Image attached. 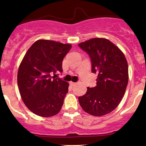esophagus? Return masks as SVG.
<instances>
[{"instance_id":"esophagus-1","label":"esophagus","mask_w":146,"mask_h":146,"mask_svg":"<svg viewBox=\"0 0 146 146\" xmlns=\"http://www.w3.org/2000/svg\"><path fill=\"white\" fill-rule=\"evenodd\" d=\"M70 84L72 85V86H74V85H76L77 83H76V82H70Z\"/></svg>"}]
</instances>
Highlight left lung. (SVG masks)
Wrapping results in <instances>:
<instances>
[{
  "label": "left lung",
  "mask_w": 146,
  "mask_h": 146,
  "mask_svg": "<svg viewBox=\"0 0 146 146\" xmlns=\"http://www.w3.org/2000/svg\"><path fill=\"white\" fill-rule=\"evenodd\" d=\"M88 53L92 72L98 74L97 85L88 88L78 98L85 112L95 117L112 111L121 101L129 81V69L123 53L104 38H93L78 44Z\"/></svg>",
  "instance_id": "8db88e82"
}]
</instances>
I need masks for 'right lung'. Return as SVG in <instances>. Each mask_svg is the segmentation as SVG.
<instances>
[{
	"label": "right lung",
	"mask_w": 146,
	"mask_h": 146,
	"mask_svg": "<svg viewBox=\"0 0 146 146\" xmlns=\"http://www.w3.org/2000/svg\"><path fill=\"white\" fill-rule=\"evenodd\" d=\"M70 44L39 39L27 50L17 72V85L23 101L34 114L49 117L61 110L69 84L51 77L62 72V61Z\"/></svg>",
	"instance_id": "1"
}]
</instances>
